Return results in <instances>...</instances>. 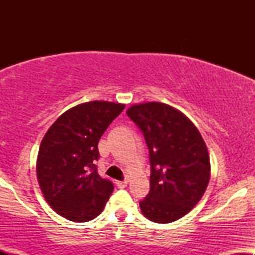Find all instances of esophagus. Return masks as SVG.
<instances>
[{
    "instance_id": "obj_1",
    "label": "esophagus",
    "mask_w": 255,
    "mask_h": 255,
    "mask_svg": "<svg viewBox=\"0 0 255 255\" xmlns=\"http://www.w3.org/2000/svg\"><path fill=\"white\" fill-rule=\"evenodd\" d=\"M127 183H128L127 180H125V181H118V182H116V186H118L119 188H125V187L127 186Z\"/></svg>"
}]
</instances>
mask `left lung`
Masks as SVG:
<instances>
[{
	"label": "left lung",
	"mask_w": 255,
	"mask_h": 255,
	"mask_svg": "<svg viewBox=\"0 0 255 255\" xmlns=\"http://www.w3.org/2000/svg\"><path fill=\"white\" fill-rule=\"evenodd\" d=\"M127 115L141 130L150 157V192L140 201L146 218L171 223L187 215L210 181V157L188 118L158 102L131 105Z\"/></svg>",
	"instance_id": "8db88e82"
}]
</instances>
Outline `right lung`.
Instances as JSON below:
<instances>
[{
	"label": "right lung",
	"mask_w": 255,
	"mask_h": 255,
	"mask_svg": "<svg viewBox=\"0 0 255 255\" xmlns=\"http://www.w3.org/2000/svg\"><path fill=\"white\" fill-rule=\"evenodd\" d=\"M125 104L89 102L67 110L46 131L39 146L37 177L44 198L62 217L89 222L104 209L114 191L99 176L98 141Z\"/></svg>",
	"instance_id": "add662e5"
}]
</instances>
